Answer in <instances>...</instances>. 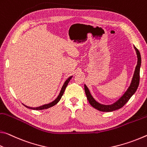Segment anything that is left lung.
<instances>
[{
	"mask_svg": "<svg viewBox=\"0 0 147 147\" xmlns=\"http://www.w3.org/2000/svg\"><path fill=\"white\" fill-rule=\"evenodd\" d=\"M134 48L136 51L137 55H138V64H137L136 69H135L134 75L133 77V79H132L131 83L130 86H129V87L128 88V89L127 90L126 92H125L124 94L122 96L117 102H115L114 104L110 105H105L100 104V103L96 102V100L94 99L92 96H91L87 86L85 85V91L86 98H87V100H88V102L90 103V104L92 105L93 107H94L95 109L99 110L100 111L104 112L113 111L121 109V107H123L124 105L128 102V101L130 99L132 95L136 92V91L138 88L139 84V79H140V66L141 64V58L139 50L137 49L136 47H134Z\"/></svg>",
	"mask_w": 147,
	"mask_h": 147,
	"instance_id": "obj_1",
	"label": "left lung"
}]
</instances>
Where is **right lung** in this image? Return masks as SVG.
<instances>
[{
    "mask_svg": "<svg viewBox=\"0 0 147 147\" xmlns=\"http://www.w3.org/2000/svg\"><path fill=\"white\" fill-rule=\"evenodd\" d=\"M71 78H72V77H70V78H68V79H67V80L66 81V82L64 83L63 86H62V89H61V92H60L59 96H58V97L57 98V99L55 100V101H53V102L50 103H48V104H46V105H42V106H40V107H30L26 106V105H24V104H23V105H25V106L26 107L29 108V109H34V110H42V109H48V108H49V107H53V105H55V104H57V103L59 102L60 100H61V97H62V96L63 95L64 90H65V89H66V86H67V85H68V83H69V80H70Z\"/></svg>",
    "mask_w": 147,
    "mask_h": 147,
    "instance_id": "1",
    "label": "right lung"
}]
</instances>
